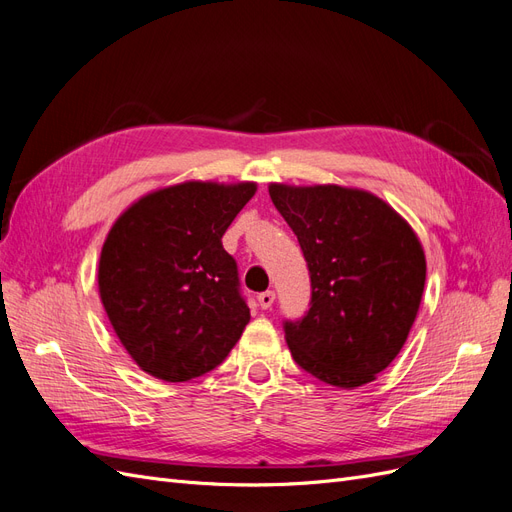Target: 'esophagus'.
<instances>
[{
	"instance_id": "1",
	"label": "esophagus",
	"mask_w": 512,
	"mask_h": 512,
	"mask_svg": "<svg viewBox=\"0 0 512 512\" xmlns=\"http://www.w3.org/2000/svg\"><path fill=\"white\" fill-rule=\"evenodd\" d=\"M273 301H275V292H273V290H265V292L258 294V305H260L262 309H271Z\"/></svg>"
}]
</instances>
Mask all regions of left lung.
I'll return each mask as SVG.
<instances>
[{"label": "left lung", "mask_w": 512, "mask_h": 512, "mask_svg": "<svg viewBox=\"0 0 512 512\" xmlns=\"http://www.w3.org/2000/svg\"><path fill=\"white\" fill-rule=\"evenodd\" d=\"M269 194L312 277L309 312L284 324L292 359L337 389L374 382L421 307L427 262L416 232L367 190L269 183Z\"/></svg>", "instance_id": "left-lung-1"}]
</instances>
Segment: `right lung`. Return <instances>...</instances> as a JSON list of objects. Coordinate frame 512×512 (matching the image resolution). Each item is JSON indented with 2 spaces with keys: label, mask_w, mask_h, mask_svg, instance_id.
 <instances>
[{
  "label": "right lung",
  "mask_w": 512,
  "mask_h": 512,
  "mask_svg": "<svg viewBox=\"0 0 512 512\" xmlns=\"http://www.w3.org/2000/svg\"><path fill=\"white\" fill-rule=\"evenodd\" d=\"M254 194V181L166 185L108 230L98 292L121 346L149 376H203L239 342L250 307L222 237Z\"/></svg>",
  "instance_id": "add662e5"
}]
</instances>
